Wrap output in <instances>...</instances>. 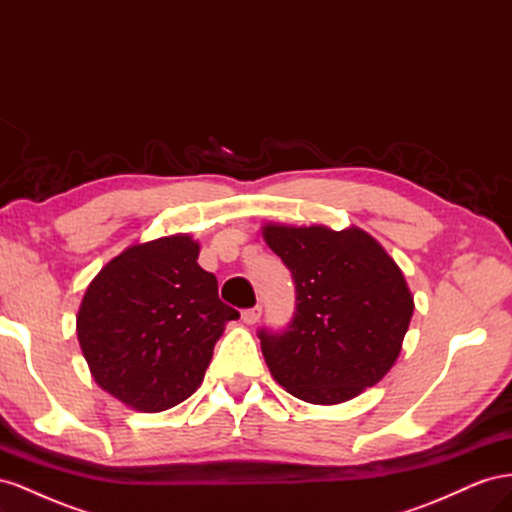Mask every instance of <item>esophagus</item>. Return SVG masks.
Instances as JSON below:
<instances>
[{
	"mask_svg": "<svg viewBox=\"0 0 512 512\" xmlns=\"http://www.w3.org/2000/svg\"><path fill=\"white\" fill-rule=\"evenodd\" d=\"M260 316H262V307L260 305L250 307V309H243V312H241V320L245 324H256L260 320Z\"/></svg>",
	"mask_w": 512,
	"mask_h": 512,
	"instance_id": "esophagus-1",
	"label": "esophagus"
}]
</instances>
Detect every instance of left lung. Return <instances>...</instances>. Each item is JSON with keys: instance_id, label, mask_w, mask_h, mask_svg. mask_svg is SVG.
<instances>
[{"instance_id": "left-lung-1", "label": "left lung", "mask_w": 512, "mask_h": 512, "mask_svg": "<svg viewBox=\"0 0 512 512\" xmlns=\"http://www.w3.org/2000/svg\"><path fill=\"white\" fill-rule=\"evenodd\" d=\"M262 237L297 288L288 329L258 333L275 382L316 406L342 404L378 384L395 365L414 312L397 262L356 226L269 222Z\"/></svg>"}]
</instances>
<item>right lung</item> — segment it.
<instances>
[{
	"label": "right lung",
	"mask_w": 512,
	"mask_h": 512,
	"mask_svg": "<svg viewBox=\"0 0 512 512\" xmlns=\"http://www.w3.org/2000/svg\"><path fill=\"white\" fill-rule=\"evenodd\" d=\"M192 235L126 247L91 280L76 335L91 378L136 412H162L188 399L213 346L237 320L218 297V280L198 265Z\"/></svg>",
	"instance_id": "obj_1"
}]
</instances>
